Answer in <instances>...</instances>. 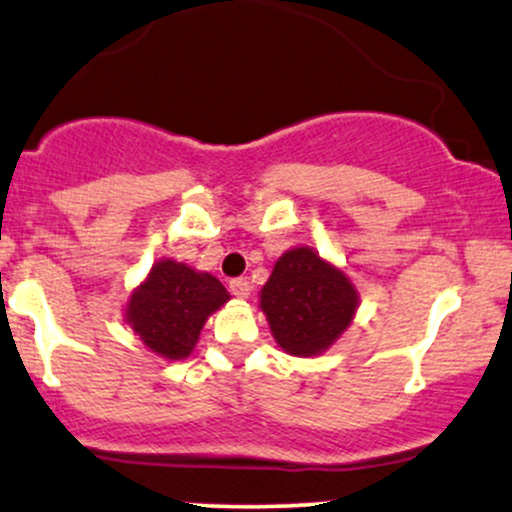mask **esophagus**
Segmentation results:
<instances>
[{"mask_svg": "<svg viewBox=\"0 0 512 512\" xmlns=\"http://www.w3.org/2000/svg\"><path fill=\"white\" fill-rule=\"evenodd\" d=\"M229 290H232V295H236V298H249L251 283L246 278H234L229 280Z\"/></svg>", "mask_w": 512, "mask_h": 512, "instance_id": "1", "label": "esophagus"}]
</instances>
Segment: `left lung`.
<instances>
[{
    "label": "left lung",
    "mask_w": 512,
    "mask_h": 512,
    "mask_svg": "<svg viewBox=\"0 0 512 512\" xmlns=\"http://www.w3.org/2000/svg\"><path fill=\"white\" fill-rule=\"evenodd\" d=\"M276 342L293 356H315L349 327L356 290L349 278L302 246L278 258L261 290Z\"/></svg>",
    "instance_id": "left-lung-1"
}]
</instances>
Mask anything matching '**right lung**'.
<instances>
[{
	"label": "right lung",
	"mask_w": 512,
	"mask_h": 512,
	"mask_svg": "<svg viewBox=\"0 0 512 512\" xmlns=\"http://www.w3.org/2000/svg\"><path fill=\"white\" fill-rule=\"evenodd\" d=\"M227 300V288L210 273H195L166 258L131 295L126 317L148 349L166 359H183L207 317Z\"/></svg>",
	"instance_id": "right-lung-1"
}]
</instances>
